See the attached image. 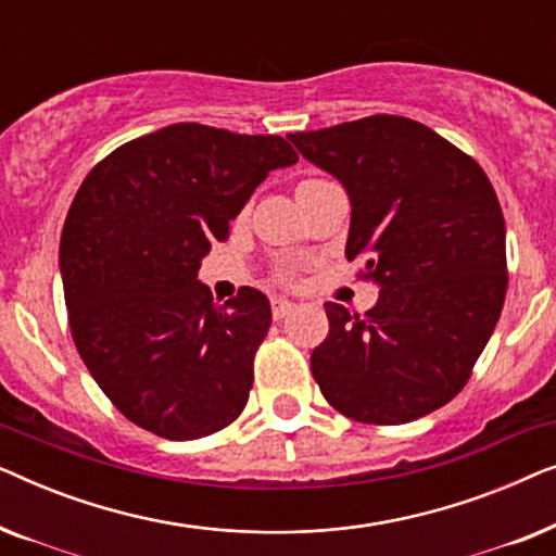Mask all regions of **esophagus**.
<instances>
[{
    "label": "esophagus",
    "instance_id": "obj_1",
    "mask_svg": "<svg viewBox=\"0 0 556 556\" xmlns=\"http://www.w3.org/2000/svg\"><path fill=\"white\" fill-rule=\"evenodd\" d=\"M295 306L291 301H286V299H273V318H276V321H280V318H286L288 314H291Z\"/></svg>",
    "mask_w": 556,
    "mask_h": 556
}]
</instances>
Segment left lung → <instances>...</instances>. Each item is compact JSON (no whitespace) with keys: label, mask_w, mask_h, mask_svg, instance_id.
<instances>
[{"label":"left lung","mask_w":556,"mask_h":556,"mask_svg":"<svg viewBox=\"0 0 556 556\" xmlns=\"http://www.w3.org/2000/svg\"><path fill=\"white\" fill-rule=\"evenodd\" d=\"M288 139L346 189V257L379 288L364 316L324 303L329 337L311 354L324 397L369 425L443 407L504 308L506 225L489 177L432 128L387 113Z\"/></svg>","instance_id":"left-lung-1"}]
</instances>
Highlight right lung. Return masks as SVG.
Returning <instances> with one entry per match:
<instances>
[{
  "label": "right lung",
  "mask_w": 556,
  "mask_h": 556,
  "mask_svg": "<svg viewBox=\"0 0 556 556\" xmlns=\"http://www.w3.org/2000/svg\"><path fill=\"white\" fill-rule=\"evenodd\" d=\"M295 162L280 136L172 124L118 147L80 185L60 238L73 341L139 428L197 440L245 407L270 301L242 288L217 306L197 270L268 172Z\"/></svg>",
  "instance_id": "right-lung-1"
}]
</instances>
